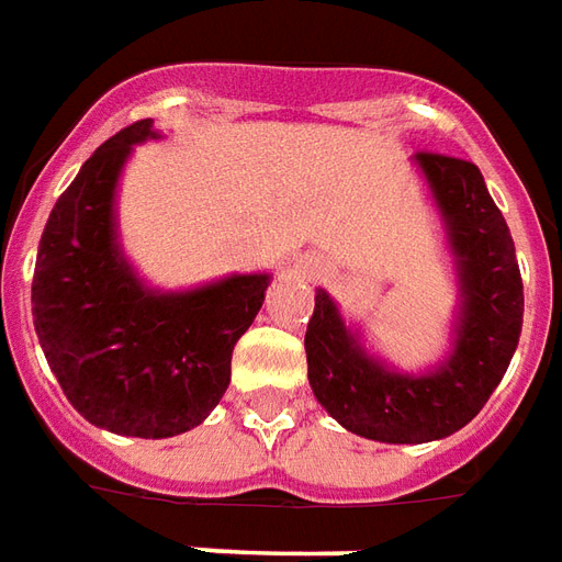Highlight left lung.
I'll return each instance as SVG.
<instances>
[{"label":"left lung","instance_id":"1","mask_svg":"<svg viewBox=\"0 0 562 562\" xmlns=\"http://www.w3.org/2000/svg\"><path fill=\"white\" fill-rule=\"evenodd\" d=\"M415 161L460 261L463 318L454 355L430 376L391 373L367 358L325 292H316L304 337L306 376L318 403L346 430L379 442H430L470 424L506 373L524 322L515 244L482 171L430 149L415 153Z\"/></svg>","mask_w":562,"mask_h":562}]
</instances>
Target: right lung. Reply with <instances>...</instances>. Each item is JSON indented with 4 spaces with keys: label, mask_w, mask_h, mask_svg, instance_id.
I'll use <instances>...</instances> for the list:
<instances>
[{
    "label": "right lung",
    "mask_w": 562,
    "mask_h": 562,
    "mask_svg": "<svg viewBox=\"0 0 562 562\" xmlns=\"http://www.w3.org/2000/svg\"><path fill=\"white\" fill-rule=\"evenodd\" d=\"M153 120L120 128L83 161L44 225L32 316L71 406L111 434L165 439L213 413L232 352L261 310L268 277L189 294L147 292L114 244V183Z\"/></svg>",
    "instance_id": "1"
}]
</instances>
